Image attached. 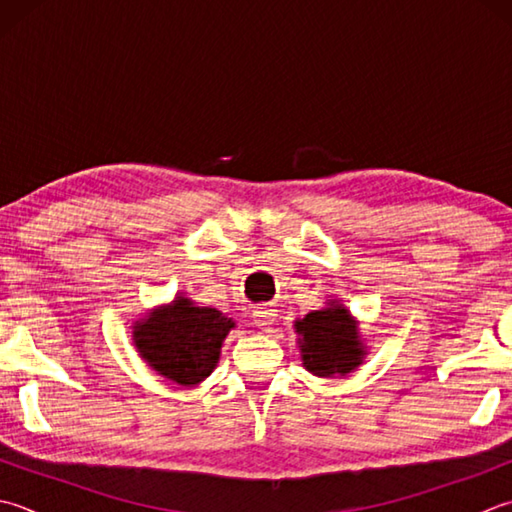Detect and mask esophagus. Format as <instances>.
I'll return each instance as SVG.
<instances>
[{"mask_svg":"<svg viewBox=\"0 0 512 512\" xmlns=\"http://www.w3.org/2000/svg\"><path fill=\"white\" fill-rule=\"evenodd\" d=\"M253 319H255V326L262 328V330H270L275 324L277 319V310L273 306H257L253 310Z\"/></svg>","mask_w":512,"mask_h":512,"instance_id":"1","label":"esophagus"}]
</instances>
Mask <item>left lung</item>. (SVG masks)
I'll use <instances>...</instances> for the list:
<instances>
[{
	"label": "left lung",
	"instance_id": "obj_1",
	"mask_svg": "<svg viewBox=\"0 0 512 512\" xmlns=\"http://www.w3.org/2000/svg\"><path fill=\"white\" fill-rule=\"evenodd\" d=\"M293 328L302 364L315 377H346L355 373L368 355L357 317L342 299H326L324 308L297 317Z\"/></svg>",
	"mask_w": 512,
	"mask_h": 512
}]
</instances>
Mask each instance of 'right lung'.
<instances>
[{"label": "right lung", "mask_w": 512, "mask_h": 512, "mask_svg": "<svg viewBox=\"0 0 512 512\" xmlns=\"http://www.w3.org/2000/svg\"><path fill=\"white\" fill-rule=\"evenodd\" d=\"M133 346L157 375L179 386H197L213 373L233 317L199 306L177 293L170 304L148 310L133 322Z\"/></svg>", "instance_id": "right-lung-1"}]
</instances>
